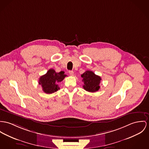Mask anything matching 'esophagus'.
Returning a JSON list of instances; mask_svg holds the SVG:
<instances>
[{
    "mask_svg": "<svg viewBox=\"0 0 149 149\" xmlns=\"http://www.w3.org/2000/svg\"><path fill=\"white\" fill-rule=\"evenodd\" d=\"M69 73L71 76H72L73 74H74V71H69Z\"/></svg>",
    "mask_w": 149,
    "mask_h": 149,
    "instance_id": "34e87169",
    "label": "esophagus"
}]
</instances>
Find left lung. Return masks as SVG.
Returning <instances> with one entry per match:
<instances>
[{
	"mask_svg": "<svg viewBox=\"0 0 149 149\" xmlns=\"http://www.w3.org/2000/svg\"><path fill=\"white\" fill-rule=\"evenodd\" d=\"M81 77L83 78L82 81L84 83L83 87L86 91L95 92L100 89L99 84L102 78L92 71H86L81 75Z\"/></svg>",
	"mask_w": 149,
	"mask_h": 149,
	"instance_id": "left-lung-1",
	"label": "left lung"
}]
</instances>
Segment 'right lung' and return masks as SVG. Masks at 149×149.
Instances as JSON below:
<instances>
[{"instance_id": "1", "label": "right lung", "mask_w": 149, "mask_h": 149, "mask_svg": "<svg viewBox=\"0 0 149 149\" xmlns=\"http://www.w3.org/2000/svg\"><path fill=\"white\" fill-rule=\"evenodd\" d=\"M64 73V71L56 72L54 69H49L38 80V83L42 86L43 91L49 94L57 91L59 89L58 83L62 81L67 76Z\"/></svg>"}]
</instances>
